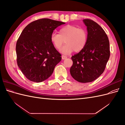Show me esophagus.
Here are the masks:
<instances>
[{
  "instance_id": "1",
  "label": "esophagus",
  "mask_w": 125,
  "mask_h": 125,
  "mask_svg": "<svg viewBox=\"0 0 125 125\" xmlns=\"http://www.w3.org/2000/svg\"><path fill=\"white\" fill-rule=\"evenodd\" d=\"M62 59H66L67 57V56H65V55H62Z\"/></svg>"
}]
</instances>
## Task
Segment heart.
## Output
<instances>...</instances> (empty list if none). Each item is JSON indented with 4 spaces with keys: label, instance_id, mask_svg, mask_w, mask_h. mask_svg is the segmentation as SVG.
I'll return each instance as SVG.
<instances>
[{
    "label": "heart",
    "instance_id": "1",
    "mask_svg": "<svg viewBox=\"0 0 125 125\" xmlns=\"http://www.w3.org/2000/svg\"><path fill=\"white\" fill-rule=\"evenodd\" d=\"M50 40L54 47L60 50L64 43L66 45L61 49L63 54H69L73 51L79 52L84 48L88 41V33L83 29L77 26L67 25L59 30V34L52 33Z\"/></svg>",
    "mask_w": 125,
    "mask_h": 125
}]
</instances>
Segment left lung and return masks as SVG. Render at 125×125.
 <instances>
[{"label": "left lung", "instance_id": "8db88e82", "mask_svg": "<svg viewBox=\"0 0 125 125\" xmlns=\"http://www.w3.org/2000/svg\"><path fill=\"white\" fill-rule=\"evenodd\" d=\"M87 27L88 41L84 48L71 57L70 73L81 83L92 82L103 73L110 56L108 38L104 30L90 19L83 20Z\"/></svg>", "mask_w": 125, "mask_h": 125}]
</instances>
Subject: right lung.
<instances>
[{
	"instance_id": "1",
	"label": "right lung",
	"mask_w": 125,
	"mask_h": 125,
	"mask_svg": "<svg viewBox=\"0 0 125 125\" xmlns=\"http://www.w3.org/2000/svg\"><path fill=\"white\" fill-rule=\"evenodd\" d=\"M63 22L41 19L29 24L16 44L17 61L22 73L29 80L41 82L52 73L62 60L61 54L52 43L50 37Z\"/></svg>"
}]
</instances>
